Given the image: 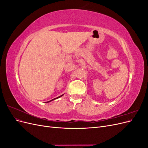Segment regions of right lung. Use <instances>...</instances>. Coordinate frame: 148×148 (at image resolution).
<instances>
[{"label": "right lung", "instance_id": "1", "mask_svg": "<svg viewBox=\"0 0 148 148\" xmlns=\"http://www.w3.org/2000/svg\"><path fill=\"white\" fill-rule=\"evenodd\" d=\"M64 95H61V96H59V97H56V98H54V99H52V100H51V101H47V102H51V101H53V100H55V99H58V98H59V97H62V96H63Z\"/></svg>", "mask_w": 148, "mask_h": 148}]
</instances>
